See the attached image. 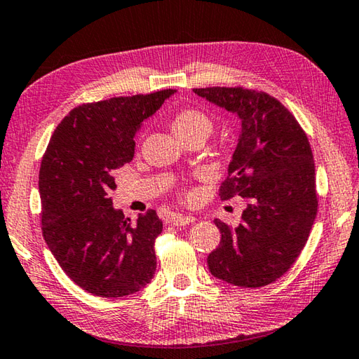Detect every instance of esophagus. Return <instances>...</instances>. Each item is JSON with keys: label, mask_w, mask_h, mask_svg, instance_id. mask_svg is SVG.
<instances>
[{"label": "esophagus", "mask_w": 359, "mask_h": 359, "mask_svg": "<svg viewBox=\"0 0 359 359\" xmlns=\"http://www.w3.org/2000/svg\"><path fill=\"white\" fill-rule=\"evenodd\" d=\"M196 221L194 217H185V215H171V218H169V223L172 226H187V224H191Z\"/></svg>", "instance_id": "1"}]
</instances>
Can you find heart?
<instances>
[{
  "label": "heart",
  "mask_w": 359,
  "mask_h": 359,
  "mask_svg": "<svg viewBox=\"0 0 359 359\" xmlns=\"http://www.w3.org/2000/svg\"><path fill=\"white\" fill-rule=\"evenodd\" d=\"M171 127L182 141L198 138V136L205 140L213 132V121L202 109L188 107L179 109L172 116Z\"/></svg>",
  "instance_id": "b5f03b06"
}]
</instances>
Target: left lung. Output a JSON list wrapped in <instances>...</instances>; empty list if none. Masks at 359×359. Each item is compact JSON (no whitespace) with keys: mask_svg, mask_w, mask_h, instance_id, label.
I'll return each instance as SVG.
<instances>
[{"mask_svg":"<svg viewBox=\"0 0 359 359\" xmlns=\"http://www.w3.org/2000/svg\"><path fill=\"white\" fill-rule=\"evenodd\" d=\"M193 90L242 119L219 198L242 196L248 205L237 227L215 219L221 242L208 254V270L238 287H264L295 264L314 224L318 198L309 140L295 116L262 90Z\"/></svg>","mask_w":359,"mask_h":359,"instance_id":"1","label":"left lung"}]
</instances>
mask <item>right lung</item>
Returning a JSON list of instances; mask_svg holds the SVG:
<instances>
[{
    "label": "right lung",
    "mask_w": 359,
    "mask_h": 359,
    "mask_svg": "<svg viewBox=\"0 0 359 359\" xmlns=\"http://www.w3.org/2000/svg\"><path fill=\"white\" fill-rule=\"evenodd\" d=\"M174 89L83 103L64 117L39 171L42 233L66 275L83 290L121 298L151 283L163 231L155 210L136 223L114 210L116 169L133 160L140 123Z\"/></svg>",
    "instance_id": "right-lung-1"
}]
</instances>
